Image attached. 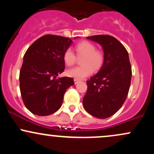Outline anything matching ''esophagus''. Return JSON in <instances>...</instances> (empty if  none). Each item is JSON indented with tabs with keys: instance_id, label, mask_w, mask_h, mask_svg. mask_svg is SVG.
I'll use <instances>...</instances> for the list:
<instances>
[{
	"instance_id": "esophagus-1",
	"label": "esophagus",
	"mask_w": 154,
	"mask_h": 154,
	"mask_svg": "<svg viewBox=\"0 0 154 154\" xmlns=\"http://www.w3.org/2000/svg\"><path fill=\"white\" fill-rule=\"evenodd\" d=\"M74 82H75V84L76 85V84H77V83H78V82H80V81H79V79H74Z\"/></svg>"
}]
</instances>
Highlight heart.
I'll use <instances>...</instances> for the list:
<instances>
[{"label":"heart","instance_id":"b5f03b06","mask_svg":"<svg viewBox=\"0 0 154 154\" xmlns=\"http://www.w3.org/2000/svg\"><path fill=\"white\" fill-rule=\"evenodd\" d=\"M77 56H84L81 61L82 66H77L69 69L66 71L68 77L77 79H81L92 75L94 71L99 70L103 66L104 56L101 51L96 50L93 43L88 41H82L75 46ZM65 64L71 66L76 62V56L71 49L65 51L63 56Z\"/></svg>","mask_w":154,"mask_h":154}]
</instances>
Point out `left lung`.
Segmentation results:
<instances>
[{"mask_svg": "<svg viewBox=\"0 0 154 154\" xmlns=\"http://www.w3.org/2000/svg\"><path fill=\"white\" fill-rule=\"evenodd\" d=\"M87 38L101 45L104 61L99 72L87 81L83 106L92 116L106 119L119 111L128 97L131 64L128 51L114 37L100 35Z\"/></svg>", "mask_w": 154, "mask_h": 154, "instance_id": "8db88e82", "label": "left lung"}]
</instances>
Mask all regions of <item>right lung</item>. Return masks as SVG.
<instances>
[{
	"mask_svg": "<svg viewBox=\"0 0 154 154\" xmlns=\"http://www.w3.org/2000/svg\"><path fill=\"white\" fill-rule=\"evenodd\" d=\"M72 44L69 38L46 35L35 40L26 50L19 84L23 102L32 114H54L61 106L67 88L75 85L71 77L57 78L64 71L63 56Z\"/></svg>",
	"mask_w": 154,
	"mask_h": 154,
	"instance_id": "right-lung-1",
	"label": "right lung"
}]
</instances>
